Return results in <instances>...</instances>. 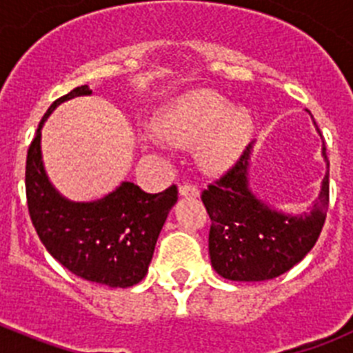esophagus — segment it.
I'll list each match as a JSON object with an SVG mask.
<instances>
[{"label":"esophagus","instance_id":"esophagus-1","mask_svg":"<svg viewBox=\"0 0 353 353\" xmlns=\"http://www.w3.org/2000/svg\"><path fill=\"white\" fill-rule=\"evenodd\" d=\"M179 196L182 198H187V196H198V189H196L192 183H182L179 187Z\"/></svg>","mask_w":353,"mask_h":353}]
</instances>
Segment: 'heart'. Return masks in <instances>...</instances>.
Segmentation results:
<instances>
[{
	"mask_svg": "<svg viewBox=\"0 0 353 353\" xmlns=\"http://www.w3.org/2000/svg\"><path fill=\"white\" fill-rule=\"evenodd\" d=\"M159 138L173 145L199 141L198 154L208 170H223L240 157L254 130L245 108H233L210 90H196L171 102L155 121Z\"/></svg>",
	"mask_w": 353,
	"mask_h": 353,
	"instance_id": "b5f03b06",
	"label": "heart"
}]
</instances>
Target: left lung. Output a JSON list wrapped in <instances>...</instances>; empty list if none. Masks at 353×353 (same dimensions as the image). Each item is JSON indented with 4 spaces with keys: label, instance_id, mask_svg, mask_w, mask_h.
<instances>
[{
    "label": "left lung",
    "instance_id": "obj_1",
    "mask_svg": "<svg viewBox=\"0 0 353 353\" xmlns=\"http://www.w3.org/2000/svg\"><path fill=\"white\" fill-rule=\"evenodd\" d=\"M313 120V117H311ZM313 125L322 136L318 125ZM252 145L235 166L203 191L210 215L208 252L212 267L230 281H269L288 272L316 244L329 207V161L320 194L307 212L290 214L274 208L252 191L249 182Z\"/></svg>",
    "mask_w": 353,
    "mask_h": 353
}]
</instances>
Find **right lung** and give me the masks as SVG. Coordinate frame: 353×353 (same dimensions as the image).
<instances>
[{"mask_svg": "<svg viewBox=\"0 0 353 353\" xmlns=\"http://www.w3.org/2000/svg\"><path fill=\"white\" fill-rule=\"evenodd\" d=\"M92 95L88 84L52 102L40 121L26 159V198L40 242L65 269L86 281L129 288L148 272L159 233L179 199L176 187L148 194L121 182L93 201H72L49 180L42 161V127L63 102Z\"/></svg>", "mask_w": 353, "mask_h": 353, "instance_id": "obj_1", "label": "right lung"}]
</instances>
